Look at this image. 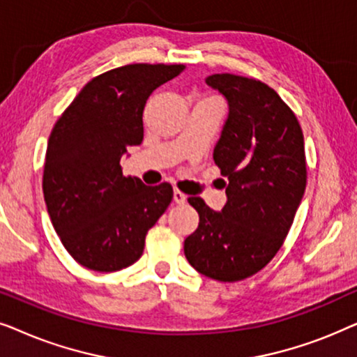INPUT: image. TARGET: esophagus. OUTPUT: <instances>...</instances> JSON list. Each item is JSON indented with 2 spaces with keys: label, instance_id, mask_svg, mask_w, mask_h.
Returning <instances> with one entry per match:
<instances>
[{
  "label": "esophagus",
  "instance_id": "esophagus-1",
  "mask_svg": "<svg viewBox=\"0 0 357 357\" xmlns=\"http://www.w3.org/2000/svg\"><path fill=\"white\" fill-rule=\"evenodd\" d=\"M174 202L177 204H183L185 202H187V195H185L183 192H180L178 188L174 190Z\"/></svg>",
  "mask_w": 357,
  "mask_h": 357
}]
</instances>
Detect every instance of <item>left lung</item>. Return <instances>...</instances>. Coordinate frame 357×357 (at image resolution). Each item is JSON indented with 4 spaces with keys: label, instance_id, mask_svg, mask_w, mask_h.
<instances>
[{
    "label": "left lung",
    "instance_id": "left-lung-1",
    "mask_svg": "<svg viewBox=\"0 0 357 357\" xmlns=\"http://www.w3.org/2000/svg\"><path fill=\"white\" fill-rule=\"evenodd\" d=\"M206 82L229 102V115L214 148V162L227 178V203L213 211L198 197V229L185 238V257L202 275L236 282L255 275L280 250L307 185L304 135L291 107L275 89L231 73Z\"/></svg>",
    "mask_w": 357,
    "mask_h": 357
}]
</instances>
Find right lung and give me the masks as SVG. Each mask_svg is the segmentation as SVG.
<instances>
[{"instance_id":"right-lung-1","label":"right lung","mask_w":357,"mask_h":357,"mask_svg":"<svg viewBox=\"0 0 357 357\" xmlns=\"http://www.w3.org/2000/svg\"><path fill=\"white\" fill-rule=\"evenodd\" d=\"M185 65L133 63L92 77L48 138L43 198L63 247L94 271L139 260L144 238L172 202V185L125 177L121 155L143 141V110L155 87Z\"/></svg>"}]
</instances>
